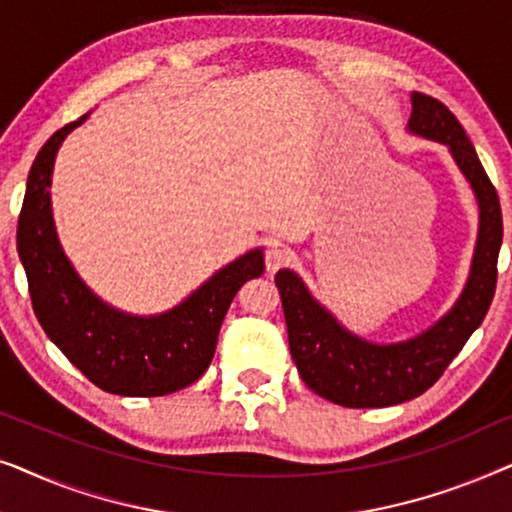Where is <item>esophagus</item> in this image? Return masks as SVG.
Returning a JSON list of instances; mask_svg holds the SVG:
<instances>
[{
    "mask_svg": "<svg viewBox=\"0 0 512 512\" xmlns=\"http://www.w3.org/2000/svg\"><path fill=\"white\" fill-rule=\"evenodd\" d=\"M293 258V251L289 247H284V244H270L268 251H265V270L270 272V275H275L279 268H284L286 263H289Z\"/></svg>",
    "mask_w": 512,
    "mask_h": 512,
    "instance_id": "34e87169",
    "label": "esophagus"
}]
</instances>
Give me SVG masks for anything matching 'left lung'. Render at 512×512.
Returning a JSON list of instances; mask_svg holds the SVG:
<instances>
[{
    "instance_id": "8db88e82",
    "label": "left lung",
    "mask_w": 512,
    "mask_h": 512,
    "mask_svg": "<svg viewBox=\"0 0 512 512\" xmlns=\"http://www.w3.org/2000/svg\"><path fill=\"white\" fill-rule=\"evenodd\" d=\"M410 100L408 130L450 149L480 207L471 275L452 310L415 338L375 345L349 333L312 298L296 272L279 270L275 275L300 377L314 394L345 408H387L424 394L482 324L496 291V261L503 240L496 188L457 116L424 93H412Z\"/></svg>"
}]
</instances>
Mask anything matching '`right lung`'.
I'll return each instance as SVG.
<instances>
[{"label":"right lung","mask_w":512,"mask_h":512,"mask_svg":"<svg viewBox=\"0 0 512 512\" xmlns=\"http://www.w3.org/2000/svg\"><path fill=\"white\" fill-rule=\"evenodd\" d=\"M86 118L55 132L27 177L16 237L34 314L60 352L100 389L144 398L172 394L209 368L235 293L247 279L263 275V249L235 258L184 303L153 317L121 312L97 298L60 247L48 191L62 139Z\"/></svg>","instance_id":"add662e5"}]
</instances>
